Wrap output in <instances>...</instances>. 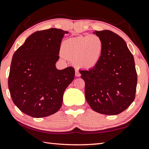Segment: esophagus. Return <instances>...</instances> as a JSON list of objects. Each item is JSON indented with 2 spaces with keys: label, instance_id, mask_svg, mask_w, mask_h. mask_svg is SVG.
Listing matches in <instances>:
<instances>
[{
  "label": "esophagus",
  "instance_id": "obj_1",
  "mask_svg": "<svg viewBox=\"0 0 149 149\" xmlns=\"http://www.w3.org/2000/svg\"><path fill=\"white\" fill-rule=\"evenodd\" d=\"M80 75H81V74L79 73V70H75V76L79 77Z\"/></svg>",
  "mask_w": 149,
  "mask_h": 149
}]
</instances>
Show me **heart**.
<instances>
[{"mask_svg": "<svg viewBox=\"0 0 149 149\" xmlns=\"http://www.w3.org/2000/svg\"><path fill=\"white\" fill-rule=\"evenodd\" d=\"M104 51V42L97 35L70 38L63 42L62 55L74 61L77 67L92 69L100 61Z\"/></svg>", "mask_w": 149, "mask_h": 149, "instance_id": "obj_1", "label": "heart"}]
</instances>
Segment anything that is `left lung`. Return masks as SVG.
<instances>
[{"label": "left lung", "instance_id": "obj_1", "mask_svg": "<svg viewBox=\"0 0 149 149\" xmlns=\"http://www.w3.org/2000/svg\"><path fill=\"white\" fill-rule=\"evenodd\" d=\"M104 42L99 63L88 70H80L85 81V98L94 111L115 115L126 110L136 96L137 72L133 55L118 34L95 31Z\"/></svg>", "mask_w": 149, "mask_h": 149}]
</instances>
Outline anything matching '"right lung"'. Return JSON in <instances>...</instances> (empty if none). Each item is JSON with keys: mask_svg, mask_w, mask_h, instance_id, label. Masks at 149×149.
<instances>
[{"mask_svg": "<svg viewBox=\"0 0 149 149\" xmlns=\"http://www.w3.org/2000/svg\"><path fill=\"white\" fill-rule=\"evenodd\" d=\"M68 33L55 28L36 31L13 54L8 88L13 102L25 114L45 117L61 107L64 92L75 76L73 67L58 70L55 66Z\"/></svg>", "mask_w": 149, "mask_h": 149, "instance_id": "right-lung-1", "label": "right lung"}]
</instances>
